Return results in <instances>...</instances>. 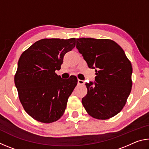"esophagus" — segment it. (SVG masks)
Here are the masks:
<instances>
[{
    "label": "esophagus",
    "mask_w": 149,
    "mask_h": 149,
    "mask_svg": "<svg viewBox=\"0 0 149 149\" xmlns=\"http://www.w3.org/2000/svg\"><path fill=\"white\" fill-rule=\"evenodd\" d=\"M77 84L79 85H84V81L83 80H81L78 79L77 80Z\"/></svg>",
    "instance_id": "obj_1"
}]
</instances>
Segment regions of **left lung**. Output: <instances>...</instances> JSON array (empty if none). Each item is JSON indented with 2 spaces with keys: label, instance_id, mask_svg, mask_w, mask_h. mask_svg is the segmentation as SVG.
Masks as SVG:
<instances>
[{
  "label": "left lung",
  "instance_id": "obj_1",
  "mask_svg": "<svg viewBox=\"0 0 149 149\" xmlns=\"http://www.w3.org/2000/svg\"><path fill=\"white\" fill-rule=\"evenodd\" d=\"M76 48L89 68L95 69V81L86 85L82 104L91 116L107 120L124 107L132 91V66L123 50L107 39H77Z\"/></svg>",
  "mask_w": 149,
  "mask_h": 149
}]
</instances>
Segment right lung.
<instances>
[{
    "label": "right lung",
    "instance_id": "add662e5",
    "mask_svg": "<svg viewBox=\"0 0 149 149\" xmlns=\"http://www.w3.org/2000/svg\"><path fill=\"white\" fill-rule=\"evenodd\" d=\"M75 46V39H42L22 54L14 76L24 109L38 122L50 123L62 116L68 99L77 84L72 75L63 79L59 70L66 52Z\"/></svg>",
    "mask_w": 149,
    "mask_h": 149
}]
</instances>
